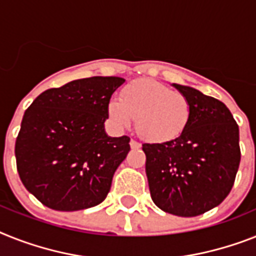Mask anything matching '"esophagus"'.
I'll return each instance as SVG.
<instances>
[{
    "instance_id": "34e87169",
    "label": "esophagus",
    "mask_w": 256,
    "mask_h": 256,
    "mask_svg": "<svg viewBox=\"0 0 256 256\" xmlns=\"http://www.w3.org/2000/svg\"><path fill=\"white\" fill-rule=\"evenodd\" d=\"M130 148H132V149H138V148H141V144L137 142L136 140H130Z\"/></svg>"
}]
</instances>
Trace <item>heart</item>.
<instances>
[{
	"instance_id": "1",
	"label": "heart",
	"mask_w": 256,
	"mask_h": 256,
	"mask_svg": "<svg viewBox=\"0 0 256 256\" xmlns=\"http://www.w3.org/2000/svg\"><path fill=\"white\" fill-rule=\"evenodd\" d=\"M108 116L118 128H126L136 118L144 140L164 142L180 136L188 124L191 104L184 94L154 80H138L123 88L120 99L108 103Z\"/></svg>"
}]
</instances>
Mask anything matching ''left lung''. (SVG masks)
Masks as SVG:
<instances>
[{
    "mask_svg": "<svg viewBox=\"0 0 256 256\" xmlns=\"http://www.w3.org/2000/svg\"><path fill=\"white\" fill-rule=\"evenodd\" d=\"M191 104L188 124L174 140L144 144L148 183L164 212L195 217L220 206L236 180L240 128L226 106L190 86L172 84Z\"/></svg>",
    "mask_w": 256,
    "mask_h": 256,
    "instance_id": "obj_1",
    "label": "left lung"
}]
</instances>
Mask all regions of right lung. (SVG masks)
Masks as SVG:
<instances>
[{
  "label": "right lung",
  "mask_w": 256,
  "mask_h": 256,
  "mask_svg": "<svg viewBox=\"0 0 256 256\" xmlns=\"http://www.w3.org/2000/svg\"><path fill=\"white\" fill-rule=\"evenodd\" d=\"M126 82L90 77L48 88L23 115L16 141L19 178L30 194L54 210L98 206L130 150L128 136L104 130L110 99Z\"/></svg>",
  "instance_id": "add662e5"
}]
</instances>
